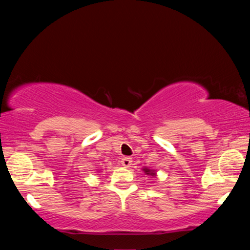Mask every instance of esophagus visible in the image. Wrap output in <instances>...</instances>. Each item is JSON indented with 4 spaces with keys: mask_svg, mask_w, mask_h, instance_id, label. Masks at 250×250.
<instances>
[{
    "mask_svg": "<svg viewBox=\"0 0 250 250\" xmlns=\"http://www.w3.org/2000/svg\"><path fill=\"white\" fill-rule=\"evenodd\" d=\"M131 163H132V159H131V158H128V156H126V158H124V159L121 160V166H122V167H130Z\"/></svg>",
    "mask_w": 250,
    "mask_h": 250,
    "instance_id": "1",
    "label": "esophagus"
}]
</instances>
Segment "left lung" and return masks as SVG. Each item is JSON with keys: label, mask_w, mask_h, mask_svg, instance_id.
Masks as SVG:
<instances>
[{"label": "left lung", "mask_w": 250, "mask_h": 250, "mask_svg": "<svg viewBox=\"0 0 250 250\" xmlns=\"http://www.w3.org/2000/svg\"><path fill=\"white\" fill-rule=\"evenodd\" d=\"M143 171L146 175H151V176H155V171L154 170H150V168L147 167H143Z\"/></svg>", "instance_id": "1"}]
</instances>
